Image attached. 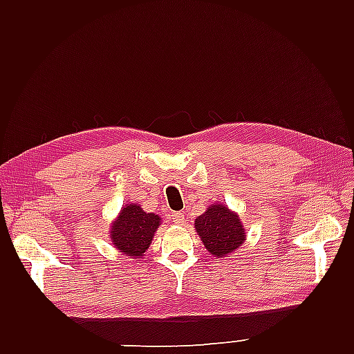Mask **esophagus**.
<instances>
[{"mask_svg":"<svg viewBox=\"0 0 354 354\" xmlns=\"http://www.w3.org/2000/svg\"><path fill=\"white\" fill-rule=\"evenodd\" d=\"M170 219L175 222L176 225H183L184 223V213H181V212H173L171 214H170Z\"/></svg>","mask_w":354,"mask_h":354,"instance_id":"1","label":"esophagus"}]
</instances>
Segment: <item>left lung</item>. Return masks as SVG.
I'll use <instances>...</instances> for the list:
<instances>
[{"label":"left lung","instance_id":"1","mask_svg":"<svg viewBox=\"0 0 354 354\" xmlns=\"http://www.w3.org/2000/svg\"><path fill=\"white\" fill-rule=\"evenodd\" d=\"M194 228L207 251L217 259L227 257L234 252L239 246L243 245L246 239V232L239 216L219 202L212 204L204 214L196 217Z\"/></svg>","mask_w":354,"mask_h":354}]
</instances>
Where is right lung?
I'll use <instances>...</instances> for the list:
<instances>
[{
	"label": "right lung",
	"mask_w": 354,
	"mask_h": 354,
	"mask_svg": "<svg viewBox=\"0 0 354 354\" xmlns=\"http://www.w3.org/2000/svg\"><path fill=\"white\" fill-rule=\"evenodd\" d=\"M161 217L146 213L138 204H126L111 227V240L129 259H141L152 243Z\"/></svg>",
	"instance_id": "obj_1"
}]
</instances>
